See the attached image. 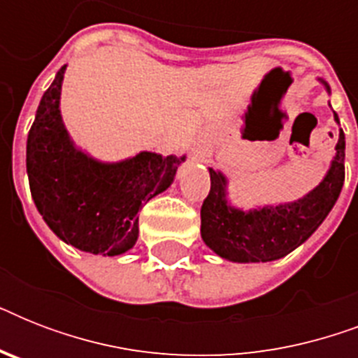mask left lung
<instances>
[{"mask_svg": "<svg viewBox=\"0 0 358 358\" xmlns=\"http://www.w3.org/2000/svg\"><path fill=\"white\" fill-rule=\"evenodd\" d=\"M331 94V87L317 78ZM331 108V102H329ZM334 122L340 126L338 115ZM327 173L322 182L294 202L252 206H234L229 196V178L219 169H208L212 187L201 210L202 241L223 260L236 264H258L284 258L310 238L336 204L344 185L345 137L338 129Z\"/></svg>", "mask_w": 358, "mask_h": 358, "instance_id": "8db88e82", "label": "left lung"}]
</instances>
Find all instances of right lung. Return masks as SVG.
<instances>
[{
	"label": "right lung",
	"instance_id": "obj_1",
	"mask_svg": "<svg viewBox=\"0 0 358 358\" xmlns=\"http://www.w3.org/2000/svg\"><path fill=\"white\" fill-rule=\"evenodd\" d=\"M66 64L42 94L25 167L36 210L53 234L91 255L119 256L139 238V210L169 189L184 156L141 150L102 162L76 145L61 115Z\"/></svg>",
	"mask_w": 358,
	"mask_h": 358
}]
</instances>
